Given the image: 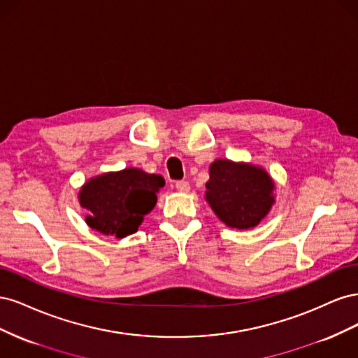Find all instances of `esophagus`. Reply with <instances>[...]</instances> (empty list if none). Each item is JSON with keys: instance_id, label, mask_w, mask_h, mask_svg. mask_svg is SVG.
I'll return each mask as SVG.
<instances>
[{"instance_id": "obj_1", "label": "esophagus", "mask_w": 358, "mask_h": 358, "mask_svg": "<svg viewBox=\"0 0 358 358\" xmlns=\"http://www.w3.org/2000/svg\"><path fill=\"white\" fill-rule=\"evenodd\" d=\"M176 189L179 192H188L189 191V182H187V180H178L176 182Z\"/></svg>"}]
</instances>
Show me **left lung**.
<instances>
[{"label": "left lung", "mask_w": 358, "mask_h": 358, "mask_svg": "<svg viewBox=\"0 0 358 358\" xmlns=\"http://www.w3.org/2000/svg\"><path fill=\"white\" fill-rule=\"evenodd\" d=\"M204 199L227 227L249 230L275 204V180L263 167L220 158L209 167Z\"/></svg>", "instance_id": "left-lung-1"}]
</instances>
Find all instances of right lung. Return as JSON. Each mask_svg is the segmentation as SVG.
<instances>
[{
    "label": "right lung",
    "instance_id": "1",
    "mask_svg": "<svg viewBox=\"0 0 358 358\" xmlns=\"http://www.w3.org/2000/svg\"><path fill=\"white\" fill-rule=\"evenodd\" d=\"M164 183L162 176L136 167L94 176L79 191L80 206L90 210L85 221L92 230L124 239L136 233L145 215L155 208Z\"/></svg>",
    "mask_w": 358,
    "mask_h": 358
}]
</instances>
